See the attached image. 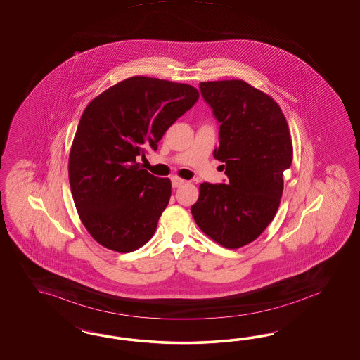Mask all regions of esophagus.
<instances>
[{"mask_svg":"<svg viewBox=\"0 0 360 360\" xmlns=\"http://www.w3.org/2000/svg\"><path fill=\"white\" fill-rule=\"evenodd\" d=\"M185 179H181V178H178V176H173V178H172V185H173V187H181V186L185 185Z\"/></svg>","mask_w":360,"mask_h":360,"instance_id":"1","label":"esophagus"}]
</instances>
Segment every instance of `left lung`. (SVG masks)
<instances>
[{
  "instance_id": "left-lung-1",
  "label": "left lung",
  "mask_w": 360,
  "mask_h": 360,
  "mask_svg": "<svg viewBox=\"0 0 360 360\" xmlns=\"http://www.w3.org/2000/svg\"><path fill=\"white\" fill-rule=\"evenodd\" d=\"M199 89L218 121L214 157L229 179L199 186L191 214L207 236L235 250L257 239L274 218L293 160L292 139L278 104L248 83L203 82Z\"/></svg>"
}]
</instances>
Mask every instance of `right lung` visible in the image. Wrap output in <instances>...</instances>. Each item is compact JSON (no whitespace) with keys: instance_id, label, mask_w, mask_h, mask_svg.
Listing matches in <instances>:
<instances>
[{"instance_id":"1","label":"right lung","mask_w":360,"mask_h":360,"mask_svg":"<svg viewBox=\"0 0 360 360\" xmlns=\"http://www.w3.org/2000/svg\"><path fill=\"white\" fill-rule=\"evenodd\" d=\"M199 98L188 84L133 77L108 88L84 109L68 160L71 193L91 236L112 251L148 243L172 195L169 178L137 164L157 150L178 117Z\"/></svg>"}]
</instances>
